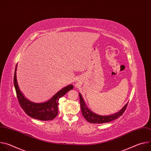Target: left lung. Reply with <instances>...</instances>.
Masks as SVG:
<instances>
[{"label": "left lung", "mask_w": 151, "mask_h": 151, "mask_svg": "<svg viewBox=\"0 0 151 151\" xmlns=\"http://www.w3.org/2000/svg\"><path fill=\"white\" fill-rule=\"evenodd\" d=\"M79 94L81 109L82 111V114L86 120H87L88 122L93 124H103L106 122H109L112 121H114L118 118L120 116H122V115L124 114L128 104V103H127L119 112L115 114L109 115V116H101V115H99L96 114H94L90 110H89L88 109V107H87V106L85 105V103L82 97L81 94L80 93H79Z\"/></svg>", "instance_id": "1"}]
</instances>
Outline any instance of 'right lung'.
I'll list each match as a JSON object with an SVG mask.
<instances>
[{"label": "right lung", "instance_id": "1", "mask_svg": "<svg viewBox=\"0 0 151 151\" xmlns=\"http://www.w3.org/2000/svg\"><path fill=\"white\" fill-rule=\"evenodd\" d=\"M14 72V84L16 91L18 101L21 108L29 116L40 121H50L54 119L58 115V104L59 99L65 95L69 91L73 89V86L69 85L57 93L50 100L42 103H35L26 99L19 90L16 70Z\"/></svg>", "mask_w": 151, "mask_h": 151}]
</instances>
